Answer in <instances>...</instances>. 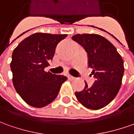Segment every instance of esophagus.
I'll use <instances>...</instances> for the list:
<instances>
[{
	"instance_id": "34e87169",
	"label": "esophagus",
	"mask_w": 134,
	"mask_h": 134,
	"mask_svg": "<svg viewBox=\"0 0 134 134\" xmlns=\"http://www.w3.org/2000/svg\"><path fill=\"white\" fill-rule=\"evenodd\" d=\"M68 77L69 78V79H71V80H73V79H74L75 78L74 77V76H71V75H68Z\"/></svg>"
}]
</instances>
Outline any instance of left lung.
I'll return each mask as SVG.
<instances>
[{
	"mask_svg": "<svg viewBox=\"0 0 134 134\" xmlns=\"http://www.w3.org/2000/svg\"><path fill=\"white\" fill-rule=\"evenodd\" d=\"M72 39L85 49L88 66L96 81L91 87L85 82L84 90L76 92L84 107L97 110L107 106L118 95L124 74L123 60L110 41L98 34H76Z\"/></svg>",
	"mask_w": 134,
	"mask_h": 134,
	"instance_id": "left-lung-1",
	"label": "left lung"
}]
</instances>
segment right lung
<instances>
[{
  "instance_id": "1",
  "label": "right lung",
  "mask_w": 134,
  "mask_h": 134,
  "mask_svg": "<svg viewBox=\"0 0 134 134\" xmlns=\"http://www.w3.org/2000/svg\"><path fill=\"white\" fill-rule=\"evenodd\" d=\"M67 34L36 33L22 41L12 53L10 67L15 90L27 104L41 108L58 96L63 83V75L46 72L52 60L58 44Z\"/></svg>"
}]
</instances>
